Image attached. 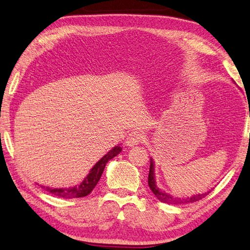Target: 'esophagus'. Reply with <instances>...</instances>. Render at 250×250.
Here are the masks:
<instances>
[{
    "label": "esophagus",
    "instance_id": "obj_1",
    "mask_svg": "<svg viewBox=\"0 0 250 250\" xmlns=\"http://www.w3.org/2000/svg\"><path fill=\"white\" fill-rule=\"evenodd\" d=\"M142 139H143V137L140 132L132 130L126 138V144H127V146H137V144H139L142 141Z\"/></svg>",
    "mask_w": 250,
    "mask_h": 250
}]
</instances>
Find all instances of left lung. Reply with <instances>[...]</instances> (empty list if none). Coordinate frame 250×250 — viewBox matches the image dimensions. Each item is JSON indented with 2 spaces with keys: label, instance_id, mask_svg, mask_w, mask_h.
I'll use <instances>...</instances> for the list:
<instances>
[{
  "label": "left lung",
  "instance_id": "1",
  "mask_svg": "<svg viewBox=\"0 0 250 250\" xmlns=\"http://www.w3.org/2000/svg\"><path fill=\"white\" fill-rule=\"evenodd\" d=\"M147 183H148L149 188H151V190L153 191V193L155 195V197H156L160 202H164V203H167V204L191 203V202H195V201H199V200H200V199L204 198L208 193V192H205V193H201V195H196V196H192L190 198L184 199V198L173 197V196L169 195V193H167V192L160 190L159 188L156 186V182H155L154 162H153V159H151V162H149V172H148Z\"/></svg>",
  "mask_w": 250,
  "mask_h": 250
}]
</instances>
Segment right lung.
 Segmentation results:
<instances>
[{"mask_svg": "<svg viewBox=\"0 0 250 250\" xmlns=\"http://www.w3.org/2000/svg\"><path fill=\"white\" fill-rule=\"evenodd\" d=\"M122 147L121 146H115L114 148L111 149L104 156L99 160V162L94 166L91 169L90 173L85 177L80 185H76L74 187L69 188H50V187H43L46 191H49L52 195L57 196L59 198H64V199H73V198H82L87 195H90L94 187L97 185V183L101 179V176L104 172V167H106L107 163L110 159L115 157L116 155L121 153Z\"/></svg>", "mask_w": 250, "mask_h": 250, "instance_id": "obj_1", "label": "right lung"}]
</instances>
